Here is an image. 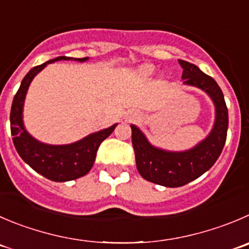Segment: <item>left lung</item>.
Masks as SVG:
<instances>
[{
    "label": "left lung",
    "mask_w": 249,
    "mask_h": 249,
    "mask_svg": "<svg viewBox=\"0 0 249 249\" xmlns=\"http://www.w3.org/2000/svg\"><path fill=\"white\" fill-rule=\"evenodd\" d=\"M183 68L184 84L194 85L207 91L216 107V121L212 133L192 150L169 153L151 146L144 134L132 127V144L136 155L137 169L146 181L165 187H181L202 176L215 164L227 137L229 112L224 94L210 75L203 73L193 63L178 60Z\"/></svg>",
    "instance_id": "1"
}]
</instances>
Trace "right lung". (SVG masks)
I'll return each mask as SVG.
<instances>
[{"instance_id": "right-lung-1", "label": "right lung", "mask_w": 249, "mask_h": 249, "mask_svg": "<svg viewBox=\"0 0 249 249\" xmlns=\"http://www.w3.org/2000/svg\"><path fill=\"white\" fill-rule=\"evenodd\" d=\"M62 60H72V58L60 56L40 66H35L27 73V75L23 78L19 89L14 95L11 107V117H9L13 144L20 158L37 174L55 182L72 181L90 171L95 161L99 146L117 126L113 124L110 128L96 132L77 143L68 144V145H47L35 141L32 136H29L23 126L22 112L25 94L30 82L47 63ZM75 60L83 62L87 60V57L75 58Z\"/></svg>"}]
</instances>
